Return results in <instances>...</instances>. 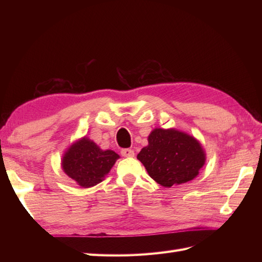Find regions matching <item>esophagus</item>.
Returning a JSON list of instances; mask_svg holds the SVG:
<instances>
[{"label": "esophagus", "mask_w": 262, "mask_h": 262, "mask_svg": "<svg viewBox=\"0 0 262 262\" xmlns=\"http://www.w3.org/2000/svg\"><path fill=\"white\" fill-rule=\"evenodd\" d=\"M120 154L124 158H133L135 155V152L133 151L132 148H124V149H121V151H120Z\"/></svg>", "instance_id": "esophagus-1"}]
</instances>
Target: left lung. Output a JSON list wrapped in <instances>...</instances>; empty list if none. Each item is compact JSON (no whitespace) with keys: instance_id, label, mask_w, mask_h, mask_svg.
<instances>
[{"instance_id":"1","label":"left lung","mask_w":262,"mask_h":262,"mask_svg":"<svg viewBox=\"0 0 262 262\" xmlns=\"http://www.w3.org/2000/svg\"><path fill=\"white\" fill-rule=\"evenodd\" d=\"M137 159L153 180L163 187L192 180L206 161V154L196 138L174 128H155Z\"/></svg>"}]
</instances>
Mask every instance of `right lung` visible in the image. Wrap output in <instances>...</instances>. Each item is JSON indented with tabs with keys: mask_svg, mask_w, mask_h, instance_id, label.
Here are the masks:
<instances>
[{
	"mask_svg": "<svg viewBox=\"0 0 262 262\" xmlns=\"http://www.w3.org/2000/svg\"><path fill=\"white\" fill-rule=\"evenodd\" d=\"M119 155L100 148L86 137L72 144L62 160L64 172L83 188L98 185L116 163Z\"/></svg>",
	"mask_w": 262,
	"mask_h": 262,
	"instance_id": "1",
	"label": "right lung"
}]
</instances>
